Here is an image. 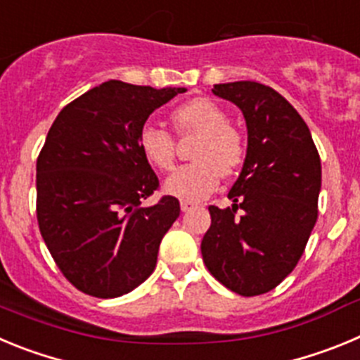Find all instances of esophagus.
<instances>
[{
	"mask_svg": "<svg viewBox=\"0 0 360 360\" xmlns=\"http://www.w3.org/2000/svg\"><path fill=\"white\" fill-rule=\"evenodd\" d=\"M195 207H196L195 203H191V202H182V203H180V209H182L184 212L191 211V209H195Z\"/></svg>",
	"mask_w": 360,
	"mask_h": 360,
	"instance_id": "obj_1",
	"label": "esophagus"
}]
</instances>
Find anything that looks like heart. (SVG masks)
<instances>
[{"mask_svg":"<svg viewBox=\"0 0 360 360\" xmlns=\"http://www.w3.org/2000/svg\"><path fill=\"white\" fill-rule=\"evenodd\" d=\"M174 133H198L191 157L195 162L178 167L164 187L184 202H200L218 187L219 176H232L247 157V139L232 126L224 108L205 97L193 98L171 113ZM139 148L158 171H171L176 158V142L167 129L146 124L139 133Z\"/></svg>","mask_w":360,"mask_h":360,"instance_id":"heart-1","label":"heart"}]
</instances>
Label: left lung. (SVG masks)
<instances>
[{"mask_svg":"<svg viewBox=\"0 0 360 360\" xmlns=\"http://www.w3.org/2000/svg\"><path fill=\"white\" fill-rule=\"evenodd\" d=\"M212 94L243 111L249 148L227 195L232 207H209L202 256L224 287L252 297L278 287L303 256L317 221L321 158L304 120L270 86L227 82Z\"/></svg>","mask_w":360,"mask_h":360,"instance_id":"8db88e82","label":"left lung"}]
</instances>
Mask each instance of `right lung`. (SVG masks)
<instances>
[{"label":"right lung","instance_id":"add662e5","mask_svg":"<svg viewBox=\"0 0 360 360\" xmlns=\"http://www.w3.org/2000/svg\"><path fill=\"white\" fill-rule=\"evenodd\" d=\"M186 88L122 81L95 86L53 120L36 165L41 236L66 279L94 297L135 290L157 266L164 234L180 216L139 148L153 111Z\"/></svg>","mask_w":360,"mask_h":360}]
</instances>
